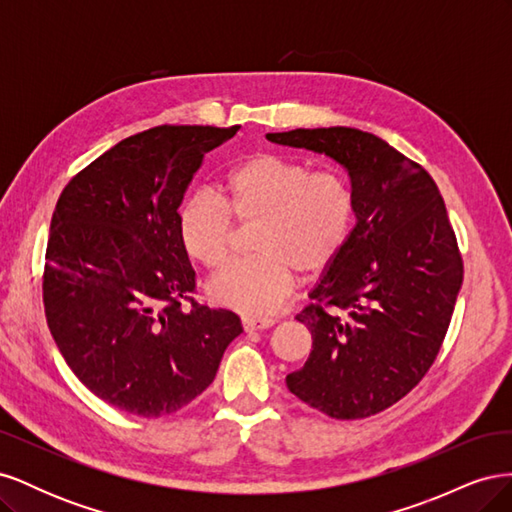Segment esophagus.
Wrapping results in <instances>:
<instances>
[{
  "label": "esophagus",
  "instance_id": "34e87169",
  "mask_svg": "<svg viewBox=\"0 0 512 512\" xmlns=\"http://www.w3.org/2000/svg\"><path fill=\"white\" fill-rule=\"evenodd\" d=\"M277 320L275 318H254V316H243L241 318V324L243 329L250 333V331H260V329H269L273 327Z\"/></svg>",
  "mask_w": 512,
  "mask_h": 512
}]
</instances>
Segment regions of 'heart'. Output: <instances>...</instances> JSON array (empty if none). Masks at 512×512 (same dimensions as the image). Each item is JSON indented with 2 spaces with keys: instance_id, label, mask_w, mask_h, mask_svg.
Instances as JSON below:
<instances>
[{
  "instance_id": "1",
  "label": "heart",
  "mask_w": 512,
  "mask_h": 512,
  "mask_svg": "<svg viewBox=\"0 0 512 512\" xmlns=\"http://www.w3.org/2000/svg\"><path fill=\"white\" fill-rule=\"evenodd\" d=\"M220 194L196 192L177 211L183 250L207 269L230 256L235 222H256L254 258L237 260L207 284L213 303L247 316H265L294 284V271L314 277L344 250L354 224V196L346 179L312 173L305 162L260 151L237 162Z\"/></svg>"
}]
</instances>
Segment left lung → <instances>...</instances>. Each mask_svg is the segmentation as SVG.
<instances>
[{"label":"left lung","instance_id":"8db88e82","mask_svg":"<svg viewBox=\"0 0 512 512\" xmlns=\"http://www.w3.org/2000/svg\"><path fill=\"white\" fill-rule=\"evenodd\" d=\"M335 160L350 177L356 224L297 320L312 333L288 391L339 421L406 397L436 361L463 282L444 200L423 166L376 134L316 128L267 134Z\"/></svg>","mask_w":512,"mask_h":512}]
</instances>
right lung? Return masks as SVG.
I'll return each mask as SVG.
<instances>
[{
  "instance_id": "1",
  "label": "right lung",
  "mask_w": 512,
  "mask_h": 512,
  "mask_svg": "<svg viewBox=\"0 0 512 512\" xmlns=\"http://www.w3.org/2000/svg\"><path fill=\"white\" fill-rule=\"evenodd\" d=\"M235 134L158 126L123 138L57 200L42 280L46 322L74 376L123 412L158 418L188 406L243 333L237 314L190 299L196 273L177 232L205 153Z\"/></svg>"
}]
</instances>
